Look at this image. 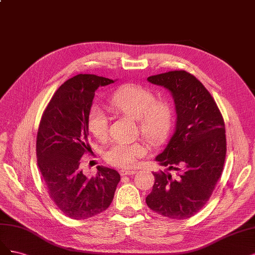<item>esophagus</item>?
Segmentation results:
<instances>
[{
	"label": "esophagus",
	"mask_w": 255,
	"mask_h": 255,
	"mask_svg": "<svg viewBox=\"0 0 255 255\" xmlns=\"http://www.w3.org/2000/svg\"><path fill=\"white\" fill-rule=\"evenodd\" d=\"M135 170H130V169H121L120 174L121 176H132L135 174Z\"/></svg>",
	"instance_id": "1"
}]
</instances>
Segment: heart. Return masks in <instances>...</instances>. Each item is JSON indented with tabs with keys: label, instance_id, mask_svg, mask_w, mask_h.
<instances>
[{
	"label": "heart",
	"instance_id": "heart-1",
	"mask_svg": "<svg viewBox=\"0 0 255 255\" xmlns=\"http://www.w3.org/2000/svg\"><path fill=\"white\" fill-rule=\"evenodd\" d=\"M111 110L136 121L141 134L152 144H158L168 135L174 112L171 105L164 100H155L150 89L134 84L120 87L110 100ZM109 121L105 111L93 107L88 117V129L98 141L108 136ZM147 148L142 142H120L107 149L105 159L117 167L133 166L138 158L146 154Z\"/></svg>",
	"mask_w": 255,
	"mask_h": 255
}]
</instances>
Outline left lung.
<instances>
[{
  "label": "left lung",
  "instance_id": "obj_1",
  "mask_svg": "<svg viewBox=\"0 0 255 255\" xmlns=\"http://www.w3.org/2000/svg\"><path fill=\"white\" fill-rule=\"evenodd\" d=\"M167 89L175 102L176 129L155 161L169 172H152L154 184L146 203L158 214L185 219L202 209L224 169L227 152L223 116L212 95L192 74L170 71L147 78Z\"/></svg>",
  "mask_w": 255,
  "mask_h": 255
}]
</instances>
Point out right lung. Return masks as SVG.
Wrapping results in <instances>:
<instances>
[{
    "label": "right lung",
    "mask_w": 255,
    "mask_h": 255,
    "mask_svg": "<svg viewBox=\"0 0 255 255\" xmlns=\"http://www.w3.org/2000/svg\"><path fill=\"white\" fill-rule=\"evenodd\" d=\"M114 80L93 74H79L62 84L41 118L37 133V161L47 193L62 214L87 219L109 208L121 180L117 170L97 166L89 179L80 159L92 152L88 117L98 87Z\"/></svg>",
    "instance_id": "add662e5"
}]
</instances>
